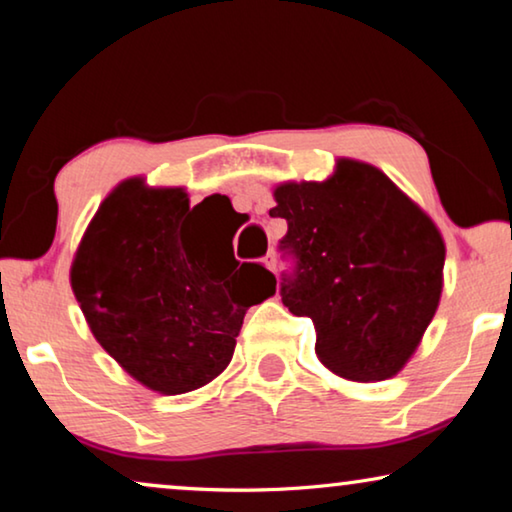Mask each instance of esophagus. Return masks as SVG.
<instances>
[{"instance_id": "1", "label": "esophagus", "mask_w": 512, "mask_h": 512, "mask_svg": "<svg viewBox=\"0 0 512 512\" xmlns=\"http://www.w3.org/2000/svg\"><path fill=\"white\" fill-rule=\"evenodd\" d=\"M263 265H265V268H268L270 272H277V256H275V251H270V254L263 258Z\"/></svg>"}]
</instances>
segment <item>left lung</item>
I'll return each instance as SVG.
<instances>
[{
  "label": "left lung",
  "mask_w": 512,
  "mask_h": 512,
  "mask_svg": "<svg viewBox=\"0 0 512 512\" xmlns=\"http://www.w3.org/2000/svg\"><path fill=\"white\" fill-rule=\"evenodd\" d=\"M296 256L282 303L310 317L319 361L352 382H382L417 352L443 293L445 240L375 165L340 158L324 181L272 188Z\"/></svg>",
  "instance_id": "8db88e82"
}]
</instances>
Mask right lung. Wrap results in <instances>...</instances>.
I'll return each instance as SVG.
<instances>
[{"mask_svg": "<svg viewBox=\"0 0 512 512\" xmlns=\"http://www.w3.org/2000/svg\"><path fill=\"white\" fill-rule=\"evenodd\" d=\"M69 282L104 352L146 389L177 396L228 368L244 314L277 279L223 261L219 237L191 228L186 188L132 177L90 219Z\"/></svg>", "mask_w": 512, "mask_h": 512, "instance_id": "add662e5", "label": "right lung"}]
</instances>
